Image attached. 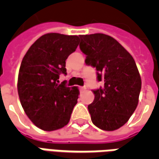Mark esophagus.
<instances>
[{
  "label": "esophagus",
  "instance_id": "obj_1",
  "mask_svg": "<svg viewBox=\"0 0 159 159\" xmlns=\"http://www.w3.org/2000/svg\"><path fill=\"white\" fill-rule=\"evenodd\" d=\"M85 89H86L85 87H80V91H81V92H83V91H84Z\"/></svg>",
  "mask_w": 159,
  "mask_h": 159
}]
</instances>
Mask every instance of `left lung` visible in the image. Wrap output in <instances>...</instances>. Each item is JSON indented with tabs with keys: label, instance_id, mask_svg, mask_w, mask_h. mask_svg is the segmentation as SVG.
I'll return each instance as SVG.
<instances>
[{
	"label": "left lung",
	"instance_id": "obj_1",
	"mask_svg": "<svg viewBox=\"0 0 159 159\" xmlns=\"http://www.w3.org/2000/svg\"><path fill=\"white\" fill-rule=\"evenodd\" d=\"M80 49L87 66L97 70L104 87L93 90L89 105L93 123L107 131L117 129L132 116L138 105L141 79L133 57L117 40L105 34L80 36Z\"/></svg>",
	"mask_w": 159,
	"mask_h": 159
}]
</instances>
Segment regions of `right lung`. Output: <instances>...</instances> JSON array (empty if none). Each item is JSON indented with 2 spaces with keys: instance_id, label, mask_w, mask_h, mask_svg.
<instances>
[{
  "instance_id": "1",
  "label": "right lung",
  "mask_w": 159,
  "mask_h": 159,
  "mask_svg": "<svg viewBox=\"0 0 159 159\" xmlns=\"http://www.w3.org/2000/svg\"><path fill=\"white\" fill-rule=\"evenodd\" d=\"M79 44L77 36L43 35L33 43L21 62L18 78L20 103L30 121L45 131L69 123L79 90L59 83L66 75V60Z\"/></svg>"
}]
</instances>
